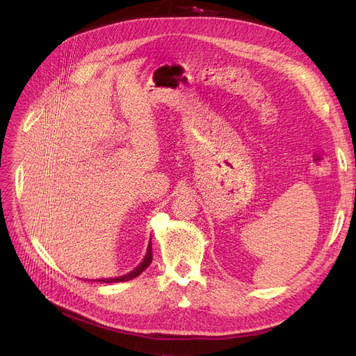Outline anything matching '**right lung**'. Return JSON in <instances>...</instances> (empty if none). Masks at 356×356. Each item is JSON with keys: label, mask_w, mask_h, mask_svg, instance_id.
Here are the masks:
<instances>
[{"label": "right lung", "mask_w": 356, "mask_h": 356, "mask_svg": "<svg viewBox=\"0 0 356 356\" xmlns=\"http://www.w3.org/2000/svg\"><path fill=\"white\" fill-rule=\"evenodd\" d=\"M153 261V252H152V242L148 243V250H147V254L144 257L143 263L139 264L135 270H132L131 273L127 275H123V276H118V277H110V279H99V282H106V284H113V282H126V281H131V279L141 275L145 268L149 266V263Z\"/></svg>", "instance_id": "1"}]
</instances>
